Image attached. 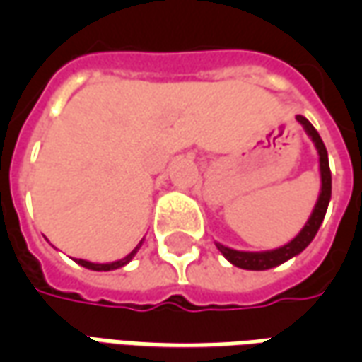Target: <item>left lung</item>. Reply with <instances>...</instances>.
<instances>
[{
    "label": "left lung",
    "mask_w": 362,
    "mask_h": 362,
    "mask_svg": "<svg viewBox=\"0 0 362 362\" xmlns=\"http://www.w3.org/2000/svg\"><path fill=\"white\" fill-rule=\"evenodd\" d=\"M296 122L303 126L306 135L310 137L314 147L318 151V163H320V194L316 199V205L312 209L310 217L304 223V227L300 228V233L288 240L287 244H283L279 248H273V250H264V252H244V250H235V248H228L225 244L215 243L217 250L225 256V258L233 264V266L240 267V269H250V272H266L272 267H277L281 264H285L287 259L295 258L300 252L314 240V236L318 233L322 221L326 217L327 205L332 199V173H329V163H327V151L326 145L322 141L320 134L314 129L308 119L296 114Z\"/></svg>",
    "instance_id": "left-lung-1"
}]
</instances>
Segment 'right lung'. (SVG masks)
Masks as SVG:
<instances>
[{
    "mask_svg": "<svg viewBox=\"0 0 362 362\" xmlns=\"http://www.w3.org/2000/svg\"><path fill=\"white\" fill-rule=\"evenodd\" d=\"M141 244H143V240L137 244V246H135L134 250L127 254L126 258L116 259V262H108V264H95V262H89V259H77V258H75V262H77L79 266L87 267V269H93V272H112V269H119V267L127 266V264L134 259V256L137 254V250L141 248Z\"/></svg>",
    "mask_w": 362,
    "mask_h": 362,
    "instance_id": "add662e5",
    "label": "right lung"
}]
</instances>
